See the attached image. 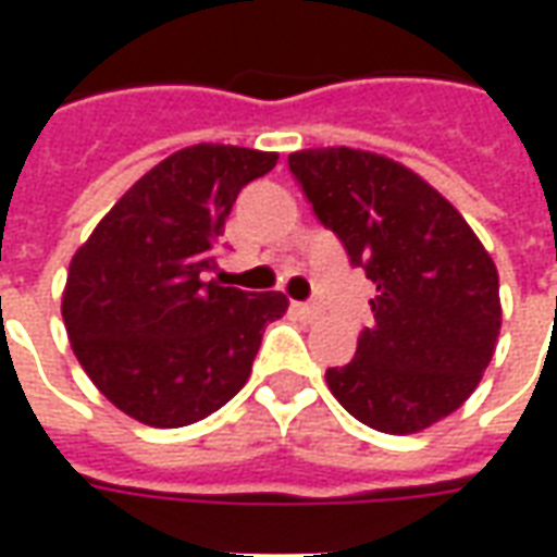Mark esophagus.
<instances>
[{
	"instance_id": "esophagus-1",
	"label": "esophagus",
	"mask_w": 557,
	"mask_h": 557,
	"mask_svg": "<svg viewBox=\"0 0 557 557\" xmlns=\"http://www.w3.org/2000/svg\"><path fill=\"white\" fill-rule=\"evenodd\" d=\"M295 313L301 315V319H307V322H313V319H319L322 315V310L315 307V304H295Z\"/></svg>"
}]
</instances>
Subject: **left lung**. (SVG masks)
Returning <instances> with one entry per match:
<instances>
[{
	"mask_svg": "<svg viewBox=\"0 0 557 557\" xmlns=\"http://www.w3.org/2000/svg\"><path fill=\"white\" fill-rule=\"evenodd\" d=\"M289 172L315 220L375 283L373 325L325 373L367 426L409 435L456 411L502 331L498 271L462 214L403 163L355 148H307Z\"/></svg>",
	"mask_w": 557,
	"mask_h": 557,
	"instance_id": "1",
	"label": "left lung"
}]
</instances>
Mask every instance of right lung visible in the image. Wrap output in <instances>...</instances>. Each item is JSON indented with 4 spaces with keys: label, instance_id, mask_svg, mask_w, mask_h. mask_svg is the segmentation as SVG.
<instances>
[{
    "label": "right lung",
    "instance_id": "add662e5",
    "mask_svg": "<svg viewBox=\"0 0 557 557\" xmlns=\"http://www.w3.org/2000/svg\"><path fill=\"white\" fill-rule=\"evenodd\" d=\"M277 154L190 146L146 172L71 259L62 319L103 397L172 430L226 406L250 379L280 292L206 283L235 199Z\"/></svg>",
    "mask_w": 557,
    "mask_h": 557
}]
</instances>
